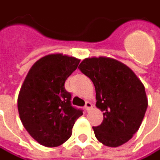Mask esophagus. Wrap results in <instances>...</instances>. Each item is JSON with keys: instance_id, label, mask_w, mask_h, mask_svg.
I'll return each instance as SVG.
<instances>
[{"instance_id": "1", "label": "esophagus", "mask_w": 160, "mask_h": 160, "mask_svg": "<svg viewBox=\"0 0 160 160\" xmlns=\"http://www.w3.org/2000/svg\"><path fill=\"white\" fill-rule=\"evenodd\" d=\"M92 108V104L90 102H86V105H85V109L87 110V112H88L90 109Z\"/></svg>"}]
</instances>
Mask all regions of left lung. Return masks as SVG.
<instances>
[{"mask_svg":"<svg viewBox=\"0 0 160 160\" xmlns=\"http://www.w3.org/2000/svg\"><path fill=\"white\" fill-rule=\"evenodd\" d=\"M80 72L92 80L97 108L103 111L96 138L108 147L127 142L139 130L148 108L145 88L128 66L108 57L84 59Z\"/></svg>","mask_w":160,"mask_h":160,"instance_id":"8db88e82","label":"left lung"}]
</instances>
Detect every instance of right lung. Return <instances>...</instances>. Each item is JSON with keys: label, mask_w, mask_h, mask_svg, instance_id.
Here are the masks:
<instances>
[{"label": "right lung", "mask_w": 160, "mask_h": 160, "mask_svg": "<svg viewBox=\"0 0 160 160\" xmlns=\"http://www.w3.org/2000/svg\"><path fill=\"white\" fill-rule=\"evenodd\" d=\"M80 60L62 53L48 54L34 63L18 98L20 120L39 144L57 147L72 136L76 120L83 115L72 106L64 83Z\"/></svg>", "instance_id": "obj_1"}]
</instances>
